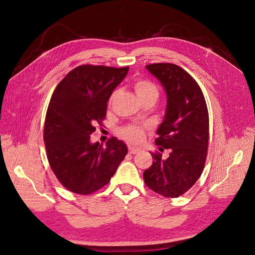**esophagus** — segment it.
I'll return each instance as SVG.
<instances>
[{"instance_id": "esophagus-1", "label": "esophagus", "mask_w": 255, "mask_h": 255, "mask_svg": "<svg viewBox=\"0 0 255 255\" xmlns=\"http://www.w3.org/2000/svg\"><path fill=\"white\" fill-rule=\"evenodd\" d=\"M128 152H129L130 154H136V153L139 152V149L133 148V146H128Z\"/></svg>"}]
</instances>
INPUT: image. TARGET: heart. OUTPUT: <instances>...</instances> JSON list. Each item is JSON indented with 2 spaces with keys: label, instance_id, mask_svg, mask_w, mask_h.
<instances>
[{
  "label": "heart",
  "instance_id": "1",
  "mask_svg": "<svg viewBox=\"0 0 255 255\" xmlns=\"http://www.w3.org/2000/svg\"><path fill=\"white\" fill-rule=\"evenodd\" d=\"M133 87L138 99H139L141 102L146 101V100H153V101L155 102L158 98L157 87L155 86V84H153L149 80H144V79L136 80L133 84ZM114 97H115V92L110 97V100H109L110 103H112ZM120 134L123 138H125V139L133 143L140 142L143 139V129L136 126H128L126 128H121Z\"/></svg>",
  "mask_w": 255,
  "mask_h": 255
}]
</instances>
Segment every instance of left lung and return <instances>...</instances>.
I'll use <instances>...</instances> for the list:
<instances>
[{
	"label": "left lung",
	"mask_w": 255,
	"mask_h": 255,
	"mask_svg": "<svg viewBox=\"0 0 255 255\" xmlns=\"http://www.w3.org/2000/svg\"><path fill=\"white\" fill-rule=\"evenodd\" d=\"M167 94L164 121L155 144L161 153H152L150 168L143 172L146 186L166 198H177L189 190L202 174L208 148V111L203 92L181 67L159 63L145 66Z\"/></svg>",
	"instance_id": "obj_1"
}]
</instances>
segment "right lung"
Instances as JSON below:
<instances>
[{"label": "right lung", "instance_id": "right-lung-1", "mask_svg": "<svg viewBox=\"0 0 255 255\" xmlns=\"http://www.w3.org/2000/svg\"><path fill=\"white\" fill-rule=\"evenodd\" d=\"M128 67L82 65L60 81L45 115L43 140L57 180L74 194L89 195L109 184L128 154L116 137L106 146L90 143L96 125L105 119L107 101Z\"/></svg>", "mask_w": 255, "mask_h": 255}]
</instances>
